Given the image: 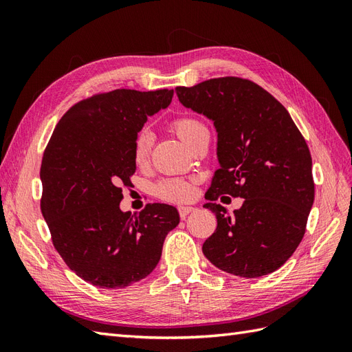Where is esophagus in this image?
I'll list each match as a JSON object with an SVG mask.
<instances>
[{
	"label": "esophagus",
	"instance_id": "obj_1",
	"mask_svg": "<svg viewBox=\"0 0 352 352\" xmlns=\"http://www.w3.org/2000/svg\"><path fill=\"white\" fill-rule=\"evenodd\" d=\"M192 211H195V207H186V206H180L179 207V216H180V219H185L189 212H192Z\"/></svg>",
	"mask_w": 352,
	"mask_h": 352
}]
</instances>
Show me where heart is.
<instances>
[{
	"label": "heart",
	"instance_id": "obj_1",
	"mask_svg": "<svg viewBox=\"0 0 352 352\" xmlns=\"http://www.w3.org/2000/svg\"><path fill=\"white\" fill-rule=\"evenodd\" d=\"M173 131L176 135L182 140L186 145L190 144L194 140V136L206 129V126L202 124L199 120L192 119V117H179V119L173 120L172 123ZM154 144V133L144 127L140 132H138L135 142H133V160L138 166H142L148 162L151 154V148ZM195 194V186L194 182L186 179H166L163 182L157 185V195L166 201H186L192 198Z\"/></svg>",
	"mask_w": 352,
	"mask_h": 352
}]
</instances>
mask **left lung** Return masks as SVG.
<instances>
[{"mask_svg":"<svg viewBox=\"0 0 352 352\" xmlns=\"http://www.w3.org/2000/svg\"><path fill=\"white\" fill-rule=\"evenodd\" d=\"M180 104L206 116L217 132L220 167L206 208L217 228L202 252L217 269L260 278L295 252L314 202L311 155L289 113L257 83L219 78L176 88ZM220 195L245 201L233 215L216 205Z\"/></svg>","mask_w":352,"mask_h":352,"instance_id":"obj_1","label":"left lung"}]
</instances>
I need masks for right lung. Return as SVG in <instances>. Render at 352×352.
Segmentation results:
<instances>
[{
  "label": "right lung",
  "mask_w": 352,
  "mask_h": 352,
  "mask_svg": "<svg viewBox=\"0 0 352 352\" xmlns=\"http://www.w3.org/2000/svg\"><path fill=\"white\" fill-rule=\"evenodd\" d=\"M173 89H116L83 100L61 117L41 164V211L52 243L80 279L104 289L140 282L179 225L173 206L120 210L131 184L135 138L148 116L167 109Z\"/></svg>",
  "instance_id": "add662e5"
}]
</instances>
